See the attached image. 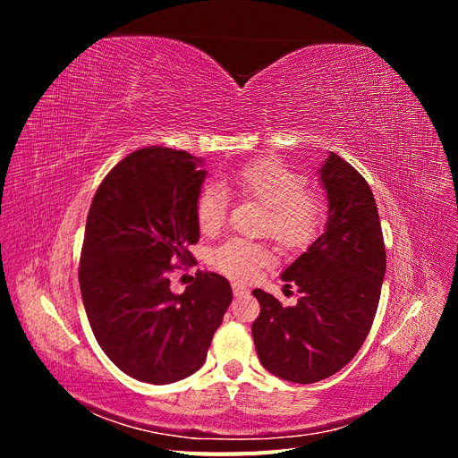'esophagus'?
<instances>
[{
    "label": "esophagus",
    "mask_w": 458,
    "mask_h": 458,
    "mask_svg": "<svg viewBox=\"0 0 458 458\" xmlns=\"http://www.w3.org/2000/svg\"><path fill=\"white\" fill-rule=\"evenodd\" d=\"M233 293H234V296H242V294L248 293V288L244 284H241V283H234L233 284Z\"/></svg>",
    "instance_id": "34e87169"
}]
</instances>
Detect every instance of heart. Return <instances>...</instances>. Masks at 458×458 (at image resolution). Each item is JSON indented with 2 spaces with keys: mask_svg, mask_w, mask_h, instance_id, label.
<instances>
[{
  "mask_svg": "<svg viewBox=\"0 0 458 458\" xmlns=\"http://www.w3.org/2000/svg\"><path fill=\"white\" fill-rule=\"evenodd\" d=\"M239 195L266 208L261 231L269 233L284 250L308 248L323 225L325 204L317 192L306 189V177L276 158L248 162L229 177ZM225 189L210 183L202 189L195 206L197 225L202 234H216L225 224ZM273 261L266 244L244 239H227L210 252V263L237 281H250Z\"/></svg>",
  "mask_w": 458,
  "mask_h": 458,
  "instance_id": "b5f03b06",
  "label": "heart"
}]
</instances>
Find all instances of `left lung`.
<instances>
[{
	"mask_svg": "<svg viewBox=\"0 0 458 458\" xmlns=\"http://www.w3.org/2000/svg\"><path fill=\"white\" fill-rule=\"evenodd\" d=\"M318 175L328 200L325 231L281 275L298 286V303L284 308L259 288L252 293L259 361L296 384L328 378L352 361L377 315L386 273L378 208L365 177L335 152Z\"/></svg>",
	"mask_w": 458,
	"mask_h": 458,
	"instance_id": "left-lung-1",
	"label": "left lung"
}]
</instances>
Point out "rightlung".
<instances>
[{"label":"right lung","instance_id":"obj_1","mask_svg":"<svg viewBox=\"0 0 458 458\" xmlns=\"http://www.w3.org/2000/svg\"><path fill=\"white\" fill-rule=\"evenodd\" d=\"M187 150L145 147L97 189L80 258V290L95 340L122 372L172 384L197 372L233 300L225 276L199 271L183 294L168 273L192 261L195 206L206 170Z\"/></svg>","mask_w":458,"mask_h":458}]
</instances>
